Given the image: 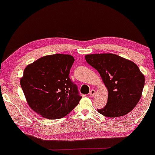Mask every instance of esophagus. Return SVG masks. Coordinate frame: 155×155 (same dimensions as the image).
Segmentation results:
<instances>
[{"label":"esophagus","instance_id":"obj_1","mask_svg":"<svg viewBox=\"0 0 155 155\" xmlns=\"http://www.w3.org/2000/svg\"><path fill=\"white\" fill-rule=\"evenodd\" d=\"M95 93H96V91H95L94 90H90V93H89V95H90V97H93L95 94Z\"/></svg>","mask_w":155,"mask_h":155}]
</instances>
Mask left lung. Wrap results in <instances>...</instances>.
Wrapping results in <instances>:
<instances>
[{"mask_svg":"<svg viewBox=\"0 0 155 155\" xmlns=\"http://www.w3.org/2000/svg\"><path fill=\"white\" fill-rule=\"evenodd\" d=\"M86 61L97 70L108 89L107 105L97 109L107 117L126 115L132 111L142 96L145 76L137 65L113 54L85 56Z\"/></svg>","mask_w":155,"mask_h":155,"instance_id":"left-lung-1","label":"left lung"}]
</instances>
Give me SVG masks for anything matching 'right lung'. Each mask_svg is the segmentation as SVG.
<instances>
[{
  "label": "right lung",
  "instance_id": "obj_1",
  "mask_svg": "<svg viewBox=\"0 0 155 155\" xmlns=\"http://www.w3.org/2000/svg\"><path fill=\"white\" fill-rule=\"evenodd\" d=\"M75 59L71 55L41 57L25 68L20 85L34 111L48 119L64 117L82 97L69 77Z\"/></svg>",
  "mask_w": 155,
  "mask_h": 155
}]
</instances>
